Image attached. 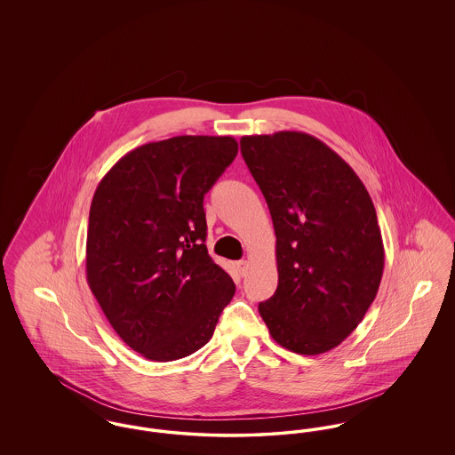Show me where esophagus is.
Here are the masks:
<instances>
[{
  "label": "esophagus",
  "mask_w": 455,
  "mask_h": 455,
  "mask_svg": "<svg viewBox=\"0 0 455 455\" xmlns=\"http://www.w3.org/2000/svg\"><path fill=\"white\" fill-rule=\"evenodd\" d=\"M235 266H237V271L240 273V276H243L245 273H247V267H249V262L245 259L237 260L235 262Z\"/></svg>",
  "instance_id": "esophagus-1"
}]
</instances>
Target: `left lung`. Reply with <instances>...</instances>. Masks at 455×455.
<instances>
[{
    "instance_id": "8db88e82",
    "label": "left lung",
    "mask_w": 455,
    "mask_h": 455,
    "mask_svg": "<svg viewBox=\"0 0 455 455\" xmlns=\"http://www.w3.org/2000/svg\"><path fill=\"white\" fill-rule=\"evenodd\" d=\"M240 152L276 234L278 288L259 303L271 338L299 355L341 345L375 300L384 243L367 188L300 131L242 136Z\"/></svg>"
}]
</instances>
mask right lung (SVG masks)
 <instances>
[{"label": "right lung", "mask_w": 455, "mask_h": 455, "mask_svg": "<svg viewBox=\"0 0 455 455\" xmlns=\"http://www.w3.org/2000/svg\"><path fill=\"white\" fill-rule=\"evenodd\" d=\"M232 136H173L126 153L90 204L87 282L119 338L152 362L204 347L235 284L206 249L204 195Z\"/></svg>", "instance_id": "obj_1"}]
</instances>
